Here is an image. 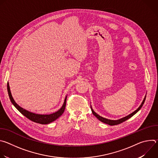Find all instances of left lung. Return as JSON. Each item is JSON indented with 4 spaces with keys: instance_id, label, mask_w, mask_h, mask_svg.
<instances>
[{
    "instance_id": "left-lung-1",
    "label": "left lung",
    "mask_w": 158,
    "mask_h": 158,
    "mask_svg": "<svg viewBox=\"0 0 158 158\" xmlns=\"http://www.w3.org/2000/svg\"><path fill=\"white\" fill-rule=\"evenodd\" d=\"M146 96H145V98H144V100H143V101L142 102V103H141V104L140 105V106L135 111H134L133 112H132L131 114H130L129 115H128V116H126V117H124V118H122V119H119V120H115V121H114V120H110V119H106V118H102V117H101V116H100L99 115H98V114H96V112L93 110V109H92V107H91V110H92V112H93V114L99 120V121H101V122H102V123H106V124H109V125H110V126H114V125H117V124H121V123H123L124 121H126V120H127L128 119H129L130 118H131L133 115H134L136 113V112L142 107V106H143V104H144V101H145V99H146Z\"/></svg>"
}]
</instances>
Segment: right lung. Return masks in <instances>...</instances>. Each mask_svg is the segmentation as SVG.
I'll return each instance as SVG.
<instances>
[{
    "label": "right lung",
    "instance_id": "1",
    "mask_svg": "<svg viewBox=\"0 0 158 158\" xmlns=\"http://www.w3.org/2000/svg\"><path fill=\"white\" fill-rule=\"evenodd\" d=\"M7 91L9 94V96L10 98V100L11 102L13 104V105L17 108V109L22 114H23L24 116H26L27 118L30 119L31 121L41 124H49L53 121H54L56 119H57L59 117H60L62 114L65 110V105H66V99L67 96L65 98L64 102L62 106V107L57 110V112H54V113L51 114H37L32 113V112H31L27 110H25L24 109L20 107L14 100L11 93H10V90L9 87V84L7 82Z\"/></svg>",
    "mask_w": 158,
    "mask_h": 158
}]
</instances>
